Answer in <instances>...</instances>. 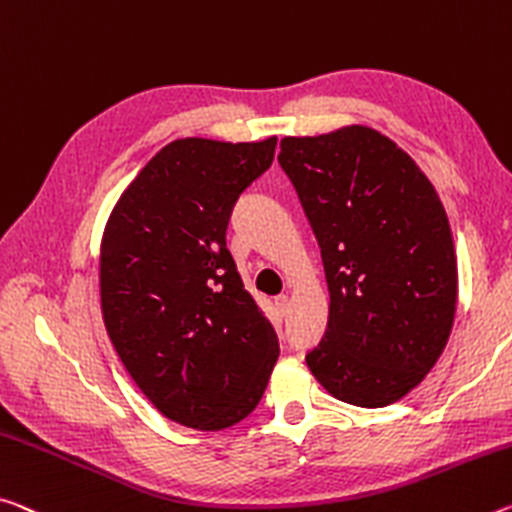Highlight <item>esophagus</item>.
Wrapping results in <instances>:
<instances>
[{"label":"esophagus","mask_w":512,"mask_h":512,"mask_svg":"<svg viewBox=\"0 0 512 512\" xmlns=\"http://www.w3.org/2000/svg\"><path fill=\"white\" fill-rule=\"evenodd\" d=\"M275 310H278V314L280 316H285L287 314V307H289V298L285 296V294H280V296H275Z\"/></svg>","instance_id":"obj_1"}]
</instances>
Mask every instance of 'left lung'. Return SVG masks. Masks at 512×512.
Masks as SVG:
<instances>
[{"mask_svg":"<svg viewBox=\"0 0 512 512\" xmlns=\"http://www.w3.org/2000/svg\"><path fill=\"white\" fill-rule=\"evenodd\" d=\"M278 161L330 291L326 335L307 367L339 401H399L433 369L456 314V250L440 196L399 145L360 125L287 136Z\"/></svg>","mask_w":512,"mask_h":512,"instance_id":"obj_1","label":"left lung"}]
</instances>
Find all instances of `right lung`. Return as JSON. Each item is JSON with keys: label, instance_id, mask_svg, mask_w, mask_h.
Segmentation results:
<instances>
[{"label": "right lung", "instance_id": "1", "mask_svg": "<svg viewBox=\"0 0 512 512\" xmlns=\"http://www.w3.org/2000/svg\"><path fill=\"white\" fill-rule=\"evenodd\" d=\"M275 143H168L104 230L100 296L111 344L154 408L182 426L239 424L278 360V335L225 241L234 205L273 164Z\"/></svg>", "mask_w": 512, "mask_h": 512}]
</instances>
